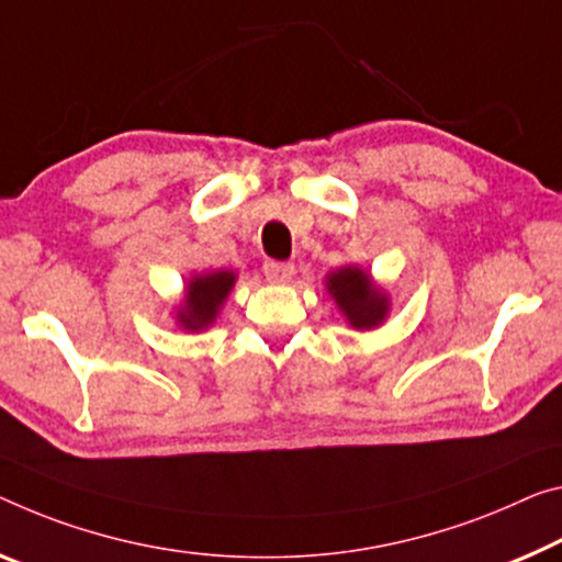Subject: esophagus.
<instances>
[{
	"label": "esophagus",
	"instance_id": "obj_1",
	"mask_svg": "<svg viewBox=\"0 0 562 562\" xmlns=\"http://www.w3.org/2000/svg\"><path fill=\"white\" fill-rule=\"evenodd\" d=\"M263 273L271 283H289L293 276V263L289 261H266Z\"/></svg>",
	"mask_w": 562,
	"mask_h": 562
}]
</instances>
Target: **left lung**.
Segmentation results:
<instances>
[{
	"label": "left lung",
	"instance_id": "left-lung-1",
	"mask_svg": "<svg viewBox=\"0 0 562 562\" xmlns=\"http://www.w3.org/2000/svg\"><path fill=\"white\" fill-rule=\"evenodd\" d=\"M326 286H329V293L351 326H357V329H374L376 324L384 322L390 304H386L384 293L371 286L369 273L349 266V269L331 273Z\"/></svg>",
	"mask_w": 562,
	"mask_h": 562
}]
</instances>
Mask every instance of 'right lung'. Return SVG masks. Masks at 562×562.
I'll use <instances>...</instances> for the list:
<instances>
[{"label":"right lung","mask_w":562,"mask_h":562,"mask_svg":"<svg viewBox=\"0 0 562 562\" xmlns=\"http://www.w3.org/2000/svg\"><path fill=\"white\" fill-rule=\"evenodd\" d=\"M236 276L231 271H218L209 276H198L188 283L186 293V306L178 311V322L186 326L188 331L205 329L213 324V318L218 316V308L226 301L228 291L233 289Z\"/></svg>","instance_id":"right-lung-1"}]
</instances>
